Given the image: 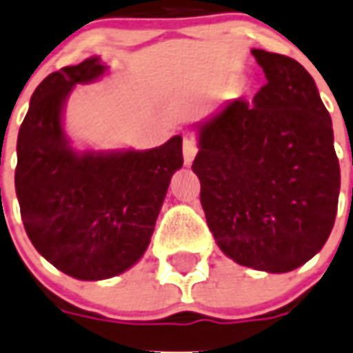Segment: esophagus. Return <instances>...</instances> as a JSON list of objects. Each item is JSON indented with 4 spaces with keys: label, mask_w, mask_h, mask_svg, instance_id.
<instances>
[{
    "label": "esophagus",
    "mask_w": 353,
    "mask_h": 353,
    "mask_svg": "<svg viewBox=\"0 0 353 353\" xmlns=\"http://www.w3.org/2000/svg\"><path fill=\"white\" fill-rule=\"evenodd\" d=\"M197 154V143L192 137H185L183 141V157H185V165H192L194 157Z\"/></svg>",
    "instance_id": "esophagus-1"
}]
</instances>
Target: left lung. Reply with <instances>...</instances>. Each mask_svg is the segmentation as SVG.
<instances>
[{"label":"left lung","mask_w":353,"mask_h":353,"mask_svg":"<svg viewBox=\"0 0 353 353\" xmlns=\"http://www.w3.org/2000/svg\"><path fill=\"white\" fill-rule=\"evenodd\" d=\"M266 85L197 125L192 170L217 246L237 265L283 274L305 265L334 228L341 188L328 110L288 56L254 48Z\"/></svg>","instance_id":"left-lung-1"}]
</instances>
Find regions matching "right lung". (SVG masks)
Masks as SVG:
<instances>
[{
	"label": "right lung",
	"instance_id": "1",
	"mask_svg": "<svg viewBox=\"0 0 353 353\" xmlns=\"http://www.w3.org/2000/svg\"><path fill=\"white\" fill-rule=\"evenodd\" d=\"M107 72L99 57L39 83L18 134L16 194L34 248L57 270L81 281L108 279L141 259L183 167V139L150 150L77 152L63 130L74 85Z\"/></svg>",
	"mask_w": 353,
	"mask_h": 353
}]
</instances>
